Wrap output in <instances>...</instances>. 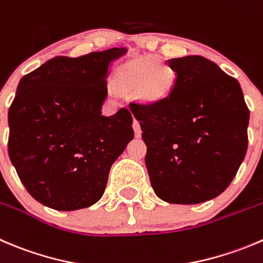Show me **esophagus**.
Segmentation results:
<instances>
[{
	"mask_svg": "<svg viewBox=\"0 0 263 263\" xmlns=\"http://www.w3.org/2000/svg\"><path fill=\"white\" fill-rule=\"evenodd\" d=\"M134 129H135V136H136L137 139H139V137H141V128H140V124L136 119L134 121Z\"/></svg>",
	"mask_w": 263,
	"mask_h": 263,
	"instance_id": "34e87169",
	"label": "esophagus"
}]
</instances>
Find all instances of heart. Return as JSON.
<instances>
[{"instance_id": "heart-1", "label": "heart", "mask_w": 263, "mask_h": 263, "mask_svg": "<svg viewBox=\"0 0 263 263\" xmlns=\"http://www.w3.org/2000/svg\"><path fill=\"white\" fill-rule=\"evenodd\" d=\"M113 83L118 91L135 92L142 103L155 104L170 95L175 85V74L164 59L147 55L121 65L114 73Z\"/></svg>"}]
</instances>
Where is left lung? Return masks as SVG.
Instances as JSON below:
<instances>
[{"instance_id":"left-lung-1","label":"left lung","mask_w":263,"mask_h":263,"mask_svg":"<svg viewBox=\"0 0 263 263\" xmlns=\"http://www.w3.org/2000/svg\"><path fill=\"white\" fill-rule=\"evenodd\" d=\"M175 85L164 100L131 104L146 144L150 183L173 204L207 202L228 189L248 147L249 110L235 78L199 55L168 60Z\"/></svg>"}]
</instances>
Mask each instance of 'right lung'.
Here are the masks:
<instances>
[{"label": "right lung", "mask_w": 263, "mask_h": 263, "mask_svg": "<svg viewBox=\"0 0 263 263\" xmlns=\"http://www.w3.org/2000/svg\"><path fill=\"white\" fill-rule=\"evenodd\" d=\"M114 47L55 56L20 80L9 109V155L28 193L56 211L100 200L109 171L134 139L132 114L101 116Z\"/></svg>", "instance_id": "right-lung-1"}]
</instances>
